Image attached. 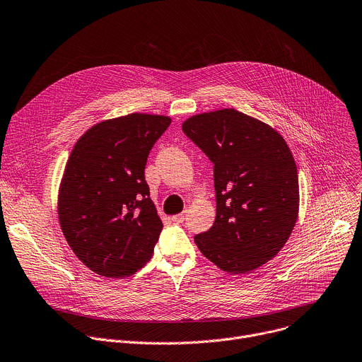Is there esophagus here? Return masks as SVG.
Masks as SVG:
<instances>
[{"instance_id": "obj_1", "label": "esophagus", "mask_w": 362, "mask_h": 362, "mask_svg": "<svg viewBox=\"0 0 362 362\" xmlns=\"http://www.w3.org/2000/svg\"><path fill=\"white\" fill-rule=\"evenodd\" d=\"M173 221H175V223H184V221H185V214L181 213V214L173 216Z\"/></svg>"}]
</instances>
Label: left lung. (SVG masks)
<instances>
[{
    "label": "left lung",
    "mask_w": 362,
    "mask_h": 362,
    "mask_svg": "<svg viewBox=\"0 0 362 362\" xmlns=\"http://www.w3.org/2000/svg\"><path fill=\"white\" fill-rule=\"evenodd\" d=\"M182 132L213 162L216 220L194 236L220 269L247 274L272 259L298 214V175L283 136L235 108L192 116Z\"/></svg>",
    "instance_id": "left-lung-1"
}]
</instances>
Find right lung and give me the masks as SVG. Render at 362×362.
<instances>
[{
	"label": "right lung",
	"instance_id": "1",
	"mask_svg": "<svg viewBox=\"0 0 362 362\" xmlns=\"http://www.w3.org/2000/svg\"><path fill=\"white\" fill-rule=\"evenodd\" d=\"M171 119L139 115L101 122L79 137L59 189V223L91 271L123 278L152 257L162 221L149 199L145 166Z\"/></svg>",
	"mask_w": 362,
	"mask_h": 362
}]
</instances>
